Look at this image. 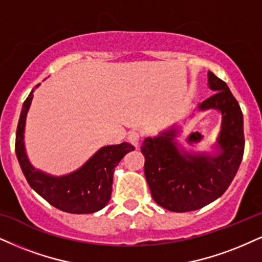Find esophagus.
Here are the masks:
<instances>
[{"label": "esophagus", "mask_w": 262, "mask_h": 262, "mask_svg": "<svg viewBox=\"0 0 262 262\" xmlns=\"http://www.w3.org/2000/svg\"><path fill=\"white\" fill-rule=\"evenodd\" d=\"M127 140H128V142H130V143L134 144V146L138 147V144H140V141H141V135L138 134L137 131H132V132H130V134H128Z\"/></svg>", "instance_id": "1"}]
</instances>
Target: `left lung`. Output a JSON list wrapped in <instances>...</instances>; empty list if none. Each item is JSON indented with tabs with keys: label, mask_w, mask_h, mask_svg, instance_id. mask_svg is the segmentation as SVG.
Returning a JSON list of instances; mask_svg holds the SVG:
<instances>
[{
	"label": "left lung",
	"mask_w": 262,
	"mask_h": 262,
	"mask_svg": "<svg viewBox=\"0 0 262 262\" xmlns=\"http://www.w3.org/2000/svg\"><path fill=\"white\" fill-rule=\"evenodd\" d=\"M208 86L215 93L198 105L221 113V128L214 153L188 151L176 140L181 132L172 125L156 137L144 138V175L151 198L175 212L198 210L224 194L233 181L244 153L243 114L227 83L208 73ZM198 134V132H196Z\"/></svg>",
	"instance_id": "1"
}]
</instances>
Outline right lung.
I'll return each mask as SVG.
<instances>
[{
  "label": "right lung",
  "instance_id": "obj_1",
  "mask_svg": "<svg viewBox=\"0 0 262 262\" xmlns=\"http://www.w3.org/2000/svg\"><path fill=\"white\" fill-rule=\"evenodd\" d=\"M32 93L34 90L23 104L15 136V154L28 183L37 194L62 211L92 214L103 209L111 199L115 166L135 147L127 142L102 147L81 167L63 176H53L35 169L24 144L25 121L34 97Z\"/></svg>",
  "mask_w": 262,
  "mask_h": 262
}]
</instances>
